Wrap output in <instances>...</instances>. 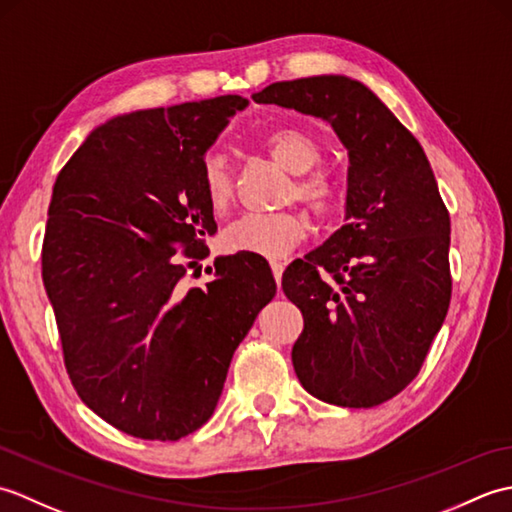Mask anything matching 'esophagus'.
<instances>
[{"label":"esophagus","mask_w":512,"mask_h":512,"mask_svg":"<svg viewBox=\"0 0 512 512\" xmlns=\"http://www.w3.org/2000/svg\"><path fill=\"white\" fill-rule=\"evenodd\" d=\"M270 268H273L275 281L279 284V281H281V275H284V264H281V262H270Z\"/></svg>","instance_id":"esophagus-1"}]
</instances>
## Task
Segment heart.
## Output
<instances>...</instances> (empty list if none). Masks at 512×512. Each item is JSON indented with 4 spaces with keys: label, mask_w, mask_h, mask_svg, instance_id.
I'll list each match as a JSON object with an SVG mask.
<instances>
[{
    "label": "heart",
    "mask_w": 512,
    "mask_h": 512,
    "mask_svg": "<svg viewBox=\"0 0 512 512\" xmlns=\"http://www.w3.org/2000/svg\"><path fill=\"white\" fill-rule=\"evenodd\" d=\"M264 149L277 165L297 176L295 189L301 202L314 213L325 215L336 204V187L332 178L314 169L321 162V147L317 138L297 127H279L264 136ZM202 184L206 200L213 209H224L233 195V176L222 154L211 151L202 165ZM308 224L301 213H246L226 228L222 246L226 253H253L259 257L277 259L306 237Z\"/></svg>",
    "instance_id": "b5f03b06"
}]
</instances>
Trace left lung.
<instances>
[{
  "mask_svg": "<svg viewBox=\"0 0 512 512\" xmlns=\"http://www.w3.org/2000/svg\"><path fill=\"white\" fill-rule=\"evenodd\" d=\"M253 101L321 118L347 149L345 224L292 262L281 288L303 314L292 347L303 389L376 407L416 378L449 310L451 220L438 182L409 129L350 76L279 81Z\"/></svg>",
  "mask_w": 512,
  "mask_h": 512,
  "instance_id": "left-lung-1",
  "label": "left lung"
}]
</instances>
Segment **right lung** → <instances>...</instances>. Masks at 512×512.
<instances>
[{
    "label": "right lung",
    "mask_w": 512,
    "mask_h": 512,
    "mask_svg": "<svg viewBox=\"0 0 512 512\" xmlns=\"http://www.w3.org/2000/svg\"><path fill=\"white\" fill-rule=\"evenodd\" d=\"M237 94L114 116L52 189L41 273L76 394L112 427L180 440L213 416L233 352L277 284L264 257H215L206 288L182 277L217 231L202 165Z\"/></svg>",
    "instance_id": "add662e5"
}]
</instances>
